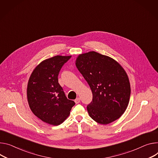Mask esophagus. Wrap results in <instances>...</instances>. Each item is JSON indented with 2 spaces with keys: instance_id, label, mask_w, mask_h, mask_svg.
Here are the masks:
<instances>
[{
  "instance_id": "obj_1",
  "label": "esophagus",
  "mask_w": 158,
  "mask_h": 158,
  "mask_svg": "<svg viewBox=\"0 0 158 158\" xmlns=\"http://www.w3.org/2000/svg\"><path fill=\"white\" fill-rule=\"evenodd\" d=\"M75 103H76V104H78V103H80V102H81V99H80V98H76V99H75Z\"/></svg>"
}]
</instances>
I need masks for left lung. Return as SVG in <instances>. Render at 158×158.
I'll return each instance as SVG.
<instances>
[{
    "label": "left lung",
    "instance_id": "8db88e82",
    "mask_svg": "<svg viewBox=\"0 0 158 158\" xmlns=\"http://www.w3.org/2000/svg\"><path fill=\"white\" fill-rule=\"evenodd\" d=\"M76 65L93 93L92 102L87 106L91 118L103 125L119 118L131 96L130 82L122 66L96 52L80 55Z\"/></svg>",
    "mask_w": 158,
    "mask_h": 158
}]
</instances>
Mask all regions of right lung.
<instances>
[{"mask_svg": "<svg viewBox=\"0 0 158 158\" xmlns=\"http://www.w3.org/2000/svg\"><path fill=\"white\" fill-rule=\"evenodd\" d=\"M70 57L57 55L43 61L35 69L28 81L27 97L31 111L50 125L62 123L76 104L67 99L58 80L62 66Z\"/></svg>", "mask_w": 158, "mask_h": 158, "instance_id": "right-lung-1", "label": "right lung"}]
</instances>
